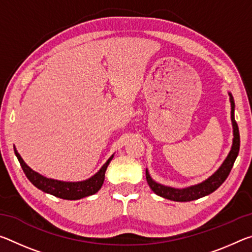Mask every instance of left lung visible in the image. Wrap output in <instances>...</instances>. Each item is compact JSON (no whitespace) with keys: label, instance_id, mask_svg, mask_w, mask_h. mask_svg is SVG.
Masks as SVG:
<instances>
[{"label":"left lung","instance_id":"left-lung-1","mask_svg":"<svg viewBox=\"0 0 252 252\" xmlns=\"http://www.w3.org/2000/svg\"><path fill=\"white\" fill-rule=\"evenodd\" d=\"M229 100L230 104H231V122H232V129H233V139H232V146L228 153L227 158H225L222 164L220 165L217 171L211 174L210 177L206 180L198 183V185H193L187 188H172L168 186H163L161 183L156 182L151 178L150 173H149L148 169H146V178L148 181L149 187L156 194L160 195L162 198L172 200V201L178 202H187L192 201V200H197L199 198L206 197V195L212 193L218 188L222 185L225 179L228 178L230 171L233 167L234 161H236L239 149H240V134H239V129L236 120H234V100L233 96L230 92Z\"/></svg>","mask_w":252,"mask_h":252}]
</instances>
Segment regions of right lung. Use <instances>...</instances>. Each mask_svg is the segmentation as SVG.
I'll return each mask as SVG.
<instances>
[{"instance_id": "obj_1", "label": "right lung", "mask_w": 252, "mask_h": 252, "mask_svg": "<svg viewBox=\"0 0 252 252\" xmlns=\"http://www.w3.org/2000/svg\"><path fill=\"white\" fill-rule=\"evenodd\" d=\"M14 152L20 162L21 167L23 169L25 176H27L29 180L32 182L33 186H35L37 189L42 190L45 193L52 194L54 197L65 200H79L96 193L97 191L101 189L102 185H103L106 168H108L109 163L114 157V155L111 156L108 161L102 165L99 171H97L94 176L87 179V180L67 182L46 178L44 176H42L39 172L34 171V170H32L27 163H25L22 157L20 156V153L15 149V147Z\"/></svg>"}]
</instances>
